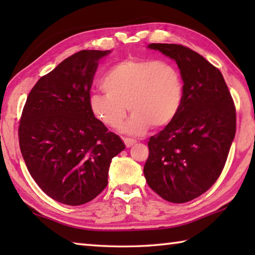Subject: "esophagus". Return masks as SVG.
Wrapping results in <instances>:
<instances>
[{"label": "esophagus", "instance_id": "34e87169", "mask_svg": "<svg viewBox=\"0 0 255 255\" xmlns=\"http://www.w3.org/2000/svg\"><path fill=\"white\" fill-rule=\"evenodd\" d=\"M124 141H125V145L127 146V147H131L133 144H136V139H133V138H129V137H124L123 138Z\"/></svg>", "mask_w": 255, "mask_h": 255}]
</instances>
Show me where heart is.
<instances>
[{"label":"heart","instance_id":"b5f03b06","mask_svg":"<svg viewBox=\"0 0 255 255\" xmlns=\"http://www.w3.org/2000/svg\"><path fill=\"white\" fill-rule=\"evenodd\" d=\"M105 94L89 98L92 115L107 127L122 124L128 106L130 117L120 130L143 135L154 124L170 125L183 103V81L180 72L169 62L132 58L123 60L108 70L100 81Z\"/></svg>","mask_w":255,"mask_h":255}]
</instances>
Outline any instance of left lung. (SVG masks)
<instances>
[{
	"label": "left lung",
	"instance_id": "1",
	"mask_svg": "<svg viewBox=\"0 0 255 255\" xmlns=\"http://www.w3.org/2000/svg\"><path fill=\"white\" fill-rule=\"evenodd\" d=\"M173 59L183 81L176 118L149 138L144 174L150 189L174 204L205 193L225 166L236 131L235 106L221 71L175 44H150Z\"/></svg>",
	"mask_w": 255,
	"mask_h": 255
}]
</instances>
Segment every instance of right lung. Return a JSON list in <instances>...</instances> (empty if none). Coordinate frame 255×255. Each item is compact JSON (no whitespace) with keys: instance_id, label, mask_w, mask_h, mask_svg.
I'll list each match as a JSON object with an SVG mask.
<instances>
[{"instance_id":"1","label":"right lung","mask_w":255,"mask_h":255,"mask_svg":"<svg viewBox=\"0 0 255 255\" xmlns=\"http://www.w3.org/2000/svg\"><path fill=\"white\" fill-rule=\"evenodd\" d=\"M110 53L81 50L64 59L37 82L22 111L19 143L29 173L47 196L68 206L100 195L111 159L126 147L89 107L98 60Z\"/></svg>"}]
</instances>
